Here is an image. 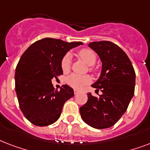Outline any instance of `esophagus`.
Returning <instances> with one entry per match:
<instances>
[{
    "label": "esophagus",
    "instance_id": "esophagus-1",
    "mask_svg": "<svg viewBox=\"0 0 150 150\" xmlns=\"http://www.w3.org/2000/svg\"><path fill=\"white\" fill-rule=\"evenodd\" d=\"M79 93V91L78 89H74V93H75V95Z\"/></svg>",
    "mask_w": 150,
    "mask_h": 150
}]
</instances>
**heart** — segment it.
Here are the masks:
<instances>
[{
  "label": "heart",
  "instance_id": "obj_1",
  "mask_svg": "<svg viewBox=\"0 0 150 150\" xmlns=\"http://www.w3.org/2000/svg\"><path fill=\"white\" fill-rule=\"evenodd\" d=\"M78 55L89 66H93L96 61V53L91 49H82L79 50L78 53ZM71 59L69 54H67L64 57L61 61V68L64 73L68 72L70 70ZM92 81L91 77L89 75H79L76 74H71L67 78V83L70 86L75 88V89H80L83 86L89 84Z\"/></svg>",
  "mask_w": 150,
  "mask_h": 150
}]
</instances>
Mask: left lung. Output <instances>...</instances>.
Listing matches in <instances>:
<instances>
[{
	"label": "left lung",
	"instance_id": "left-lung-1",
	"mask_svg": "<svg viewBox=\"0 0 150 150\" xmlns=\"http://www.w3.org/2000/svg\"><path fill=\"white\" fill-rule=\"evenodd\" d=\"M102 62L99 79L92 86L101 90L98 97L88 93V101L80 107L84 122L94 128L111 127L125 113L135 92V73L125 52L110 41L89 43Z\"/></svg>",
	"mask_w": 150,
	"mask_h": 150
}]
</instances>
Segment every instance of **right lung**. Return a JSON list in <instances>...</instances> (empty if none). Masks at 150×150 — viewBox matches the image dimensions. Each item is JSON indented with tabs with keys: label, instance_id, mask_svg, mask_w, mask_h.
<instances>
[{
	"label": "right lung",
	"instance_id": "1",
	"mask_svg": "<svg viewBox=\"0 0 150 150\" xmlns=\"http://www.w3.org/2000/svg\"><path fill=\"white\" fill-rule=\"evenodd\" d=\"M82 44L44 38L23 53L15 69V92L22 114L32 124L47 126L56 122L64 103L74 96L72 88L64 85L57 91L51 80L63 74L61 61L68 51Z\"/></svg>",
	"mask_w": 150,
	"mask_h": 150
}]
</instances>
